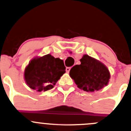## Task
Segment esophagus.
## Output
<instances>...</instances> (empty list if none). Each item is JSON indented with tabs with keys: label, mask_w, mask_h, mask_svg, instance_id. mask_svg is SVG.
Wrapping results in <instances>:
<instances>
[{
	"label": "esophagus",
	"mask_w": 131,
	"mask_h": 131,
	"mask_svg": "<svg viewBox=\"0 0 131 131\" xmlns=\"http://www.w3.org/2000/svg\"><path fill=\"white\" fill-rule=\"evenodd\" d=\"M70 69H71V68H70V67H67V68H66V71H67V72L69 73Z\"/></svg>",
	"instance_id": "34e87169"
}]
</instances>
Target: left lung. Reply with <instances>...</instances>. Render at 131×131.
Instances as JSON below:
<instances>
[{"mask_svg": "<svg viewBox=\"0 0 131 131\" xmlns=\"http://www.w3.org/2000/svg\"><path fill=\"white\" fill-rule=\"evenodd\" d=\"M80 62V64L75 65L70 71V76L79 89L94 92L107 85L111 75L103 63L86 54L83 55Z\"/></svg>", "mask_w": 131, "mask_h": 131, "instance_id": "1", "label": "left lung"}]
</instances>
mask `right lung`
<instances>
[{
  "instance_id": "obj_1",
  "label": "right lung",
  "mask_w": 131,
  "mask_h": 131,
  "mask_svg": "<svg viewBox=\"0 0 131 131\" xmlns=\"http://www.w3.org/2000/svg\"><path fill=\"white\" fill-rule=\"evenodd\" d=\"M65 69L63 60L48 54L30 61L24 71V79L31 89L45 92L54 87Z\"/></svg>"
}]
</instances>
